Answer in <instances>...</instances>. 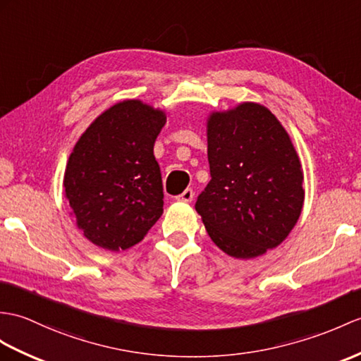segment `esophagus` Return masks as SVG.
Wrapping results in <instances>:
<instances>
[{
    "label": "esophagus",
    "mask_w": 361,
    "mask_h": 361,
    "mask_svg": "<svg viewBox=\"0 0 361 361\" xmlns=\"http://www.w3.org/2000/svg\"><path fill=\"white\" fill-rule=\"evenodd\" d=\"M192 198H194V190H192L190 188H188L186 190H183V194H180L177 197L178 201H186V203H189V201H192Z\"/></svg>",
    "instance_id": "obj_1"
}]
</instances>
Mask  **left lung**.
<instances>
[{"instance_id":"left-lung-1","label":"left lung","mask_w":361,"mask_h":361,"mask_svg":"<svg viewBox=\"0 0 361 361\" xmlns=\"http://www.w3.org/2000/svg\"><path fill=\"white\" fill-rule=\"evenodd\" d=\"M211 181L195 209L226 254L254 258L289 235L305 201L303 171L275 115L243 103L207 121Z\"/></svg>"}]
</instances>
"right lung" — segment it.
Here are the masks:
<instances>
[{
    "label": "right lung",
    "mask_w": 361,
    "mask_h": 361,
    "mask_svg": "<svg viewBox=\"0 0 361 361\" xmlns=\"http://www.w3.org/2000/svg\"><path fill=\"white\" fill-rule=\"evenodd\" d=\"M161 111L126 99L82 133L69 157L64 192L78 228L94 245L120 250L137 245L163 214V181L154 145Z\"/></svg>",
    "instance_id": "right-lung-1"
}]
</instances>
